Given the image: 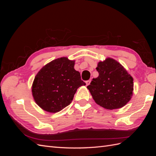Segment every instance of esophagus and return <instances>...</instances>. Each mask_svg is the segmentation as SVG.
<instances>
[{
	"label": "esophagus",
	"mask_w": 156,
	"mask_h": 156,
	"mask_svg": "<svg viewBox=\"0 0 156 156\" xmlns=\"http://www.w3.org/2000/svg\"><path fill=\"white\" fill-rule=\"evenodd\" d=\"M90 82H91L90 80H88V81H86V84H87V86L89 85L90 83Z\"/></svg>",
	"instance_id": "esophagus-1"
}]
</instances>
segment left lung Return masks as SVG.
<instances>
[{"mask_svg": "<svg viewBox=\"0 0 156 156\" xmlns=\"http://www.w3.org/2000/svg\"><path fill=\"white\" fill-rule=\"evenodd\" d=\"M96 69L99 76L87 87L94 100L106 109L125 106L133 94L131 75L117 60L109 57L100 61Z\"/></svg>", "mask_w": 156, "mask_h": 156, "instance_id": "left-lung-1", "label": "left lung"}]
</instances>
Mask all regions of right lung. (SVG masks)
<instances>
[{
	"instance_id": "right-lung-1",
	"label": "right lung",
	"mask_w": 156,
	"mask_h": 156,
	"mask_svg": "<svg viewBox=\"0 0 156 156\" xmlns=\"http://www.w3.org/2000/svg\"><path fill=\"white\" fill-rule=\"evenodd\" d=\"M74 65L75 60L61 57L52 60L37 72L32 94L42 109L51 113L60 111L72 101L77 88L86 85Z\"/></svg>"
}]
</instances>
